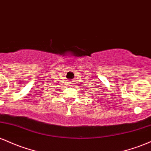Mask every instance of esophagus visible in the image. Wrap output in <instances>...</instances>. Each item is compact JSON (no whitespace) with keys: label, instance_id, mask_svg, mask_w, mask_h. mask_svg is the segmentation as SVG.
Instances as JSON below:
<instances>
[{"label":"esophagus","instance_id":"esophagus-1","mask_svg":"<svg viewBox=\"0 0 151 151\" xmlns=\"http://www.w3.org/2000/svg\"><path fill=\"white\" fill-rule=\"evenodd\" d=\"M73 83H69L68 86H73Z\"/></svg>","mask_w":151,"mask_h":151}]
</instances>
